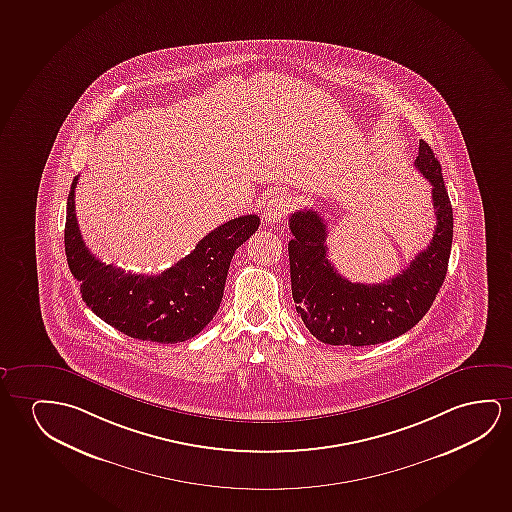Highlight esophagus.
Instances as JSON below:
<instances>
[{"mask_svg": "<svg viewBox=\"0 0 512 512\" xmlns=\"http://www.w3.org/2000/svg\"><path fill=\"white\" fill-rule=\"evenodd\" d=\"M289 209V195H285V193L273 195L266 202V208H264V213H262V220L266 222V225H275V223L282 222L285 215L289 213Z\"/></svg>", "mask_w": 512, "mask_h": 512, "instance_id": "1", "label": "esophagus"}]
</instances>
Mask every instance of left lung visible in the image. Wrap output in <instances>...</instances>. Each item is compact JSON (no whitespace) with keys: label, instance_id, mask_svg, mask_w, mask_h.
Masks as SVG:
<instances>
[{"label":"left lung","instance_id":"8db88e82","mask_svg":"<svg viewBox=\"0 0 512 512\" xmlns=\"http://www.w3.org/2000/svg\"><path fill=\"white\" fill-rule=\"evenodd\" d=\"M415 169L431 183L437 225L428 248L387 282L366 285L343 278L327 259V227L319 213L303 209L290 215L292 297L304 326L322 343L364 347L394 340L435 301L451 255L452 206L428 142L419 141Z\"/></svg>","mask_w":512,"mask_h":512}]
</instances>
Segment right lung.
I'll return each instance as SVG.
<instances>
[{
    "mask_svg": "<svg viewBox=\"0 0 512 512\" xmlns=\"http://www.w3.org/2000/svg\"><path fill=\"white\" fill-rule=\"evenodd\" d=\"M77 179L68 193L65 253L81 282L82 301L109 326L137 340L178 343L199 334L218 312L232 255L259 229V216H239L211 230L162 275H135L98 260L84 245L75 218Z\"/></svg>",
    "mask_w": 512,
    "mask_h": 512,
    "instance_id": "right-lung-1",
    "label": "right lung"
}]
</instances>
